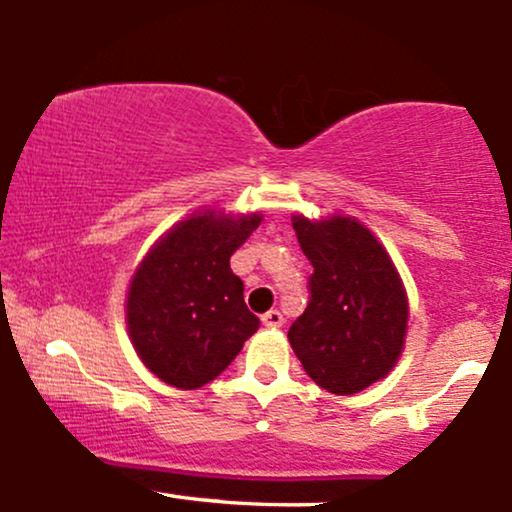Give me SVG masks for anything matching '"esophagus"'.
Wrapping results in <instances>:
<instances>
[{"instance_id": "1", "label": "esophagus", "mask_w": 512, "mask_h": 512, "mask_svg": "<svg viewBox=\"0 0 512 512\" xmlns=\"http://www.w3.org/2000/svg\"><path fill=\"white\" fill-rule=\"evenodd\" d=\"M261 322L265 324V327H272V329H275V327H282V324H284V317H282L280 310H268V313L261 315Z\"/></svg>"}]
</instances>
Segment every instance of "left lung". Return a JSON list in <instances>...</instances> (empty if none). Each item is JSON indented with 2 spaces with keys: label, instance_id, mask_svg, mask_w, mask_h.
I'll list each match as a JSON object with an SVG mask.
<instances>
[{
  "label": "left lung",
  "instance_id": "1",
  "mask_svg": "<svg viewBox=\"0 0 512 512\" xmlns=\"http://www.w3.org/2000/svg\"><path fill=\"white\" fill-rule=\"evenodd\" d=\"M294 230L313 275L308 308L289 329L291 348L320 388L360 393L402 353L409 310L400 275L355 218L294 216Z\"/></svg>",
  "mask_w": 512,
  "mask_h": 512
}]
</instances>
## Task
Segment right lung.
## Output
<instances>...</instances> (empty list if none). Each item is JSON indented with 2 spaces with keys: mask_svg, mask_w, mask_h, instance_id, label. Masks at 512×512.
Masks as SVG:
<instances>
[{
  "mask_svg": "<svg viewBox=\"0 0 512 512\" xmlns=\"http://www.w3.org/2000/svg\"><path fill=\"white\" fill-rule=\"evenodd\" d=\"M258 223L261 214L190 216L155 244L131 280L129 336L145 367L169 386L195 390L214 381L261 324L230 270V256Z\"/></svg>",
  "mask_w": 512,
  "mask_h": 512,
  "instance_id": "add662e5",
  "label": "right lung"
}]
</instances>
